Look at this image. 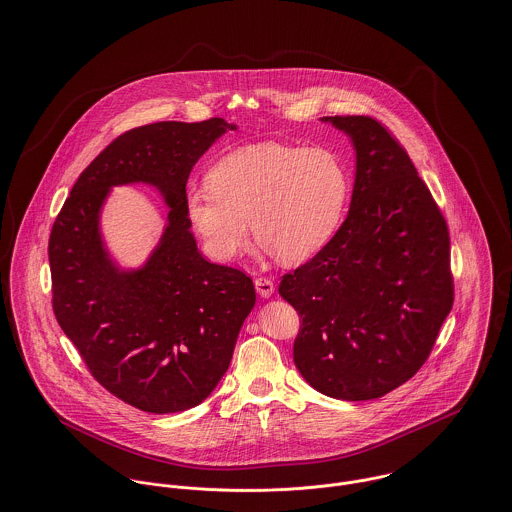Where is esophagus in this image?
<instances>
[{"instance_id": "1", "label": "esophagus", "mask_w": 512, "mask_h": 512, "mask_svg": "<svg viewBox=\"0 0 512 512\" xmlns=\"http://www.w3.org/2000/svg\"><path fill=\"white\" fill-rule=\"evenodd\" d=\"M254 286H256V292L260 293V297H270L276 290L274 282L270 278H256Z\"/></svg>"}]
</instances>
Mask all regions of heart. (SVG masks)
<instances>
[{
	"label": "heart",
	"mask_w": 512,
	"mask_h": 512,
	"mask_svg": "<svg viewBox=\"0 0 512 512\" xmlns=\"http://www.w3.org/2000/svg\"><path fill=\"white\" fill-rule=\"evenodd\" d=\"M207 181L187 191L185 217L217 262L238 256L250 222L282 262H305L333 238L349 197L347 167L325 147H236L211 167Z\"/></svg>",
	"instance_id": "heart-1"
}]
</instances>
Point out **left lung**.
<instances>
[{"label": "left lung", "instance_id": "obj_1", "mask_svg": "<svg viewBox=\"0 0 512 512\" xmlns=\"http://www.w3.org/2000/svg\"><path fill=\"white\" fill-rule=\"evenodd\" d=\"M321 122L355 149L351 207L278 292L301 317L293 363L303 380L329 398L374 400L420 370L451 311L449 232L386 128L368 116Z\"/></svg>", "mask_w": 512, "mask_h": 512}]
</instances>
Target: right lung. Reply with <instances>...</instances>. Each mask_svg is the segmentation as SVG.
Segmentation results:
<instances>
[{
	"label": "right lung",
	"instance_id": "right-lung-1",
	"mask_svg": "<svg viewBox=\"0 0 512 512\" xmlns=\"http://www.w3.org/2000/svg\"><path fill=\"white\" fill-rule=\"evenodd\" d=\"M222 118L155 122L116 138L78 177L49 238L55 317L92 376L149 414H173L211 396L256 303L252 280L211 264L185 217L187 179L220 136ZM153 186L170 209L158 244L124 269L101 236L114 186Z\"/></svg>",
	"mask_w": 512,
	"mask_h": 512
}]
</instances>
